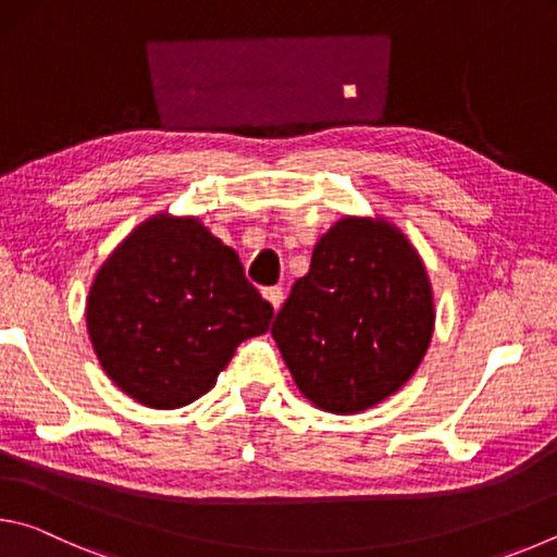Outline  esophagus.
Listing matches in <instances>:
<instances>
[{"instance_id": "esophagus-1", "label": "esophagus", "mask_w": 557, "mask_h": 557, "mask_svg": "<svg viewBox=\"0 0 557 557\" xmlns=\"http://www.w3.org/2000/svg\"><path fill=\"white\" fill-rule=\"evenodd\" d=\"M262 297L268 299V305L272 309H280L282 299H285V292H282V287H268V289H262Z\"/></svg>"}]
</instances>
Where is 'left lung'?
Returning a JSON list of instances; mask_svg holds the SVG:
<instances>
[{
	"mask_svg": "<svg viewBox=\"0 0 557 557\" xmlns=\"http://www.w3.org/2000/svg\"><path fill=\"white\" fill-rule=\"evenodd\" d=\"M435 292L425 262L385 215H344L312 250L272 338L314 408L356 414L391 398L425 358Z\"/></svg>",
	"mask_w": 557,
	"mask_h": 557,
	"instance_id": "1",
	"label": "left lung"
}]
</instances>
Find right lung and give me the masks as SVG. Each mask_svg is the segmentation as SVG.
I'll return each instance as SVG.
<instances>
[{
    "label": "right lung",
    "instance_id": "obj_1",
    "mask_svg": "<svg viewBox=\"0 0 557 557\" xmlns=\"http://www.w3.org/2000/svg\"><path fill=\"white\" fill-rule=\"evenodd\" d=\"M275 317L238 252L196 215L137 225L92 277L86 326L102 371L132 400L176 410L209 393L238 344Z\"/></svg>",
    "mask_w": 557,
    "mask_h": 557
}]
</instances>
